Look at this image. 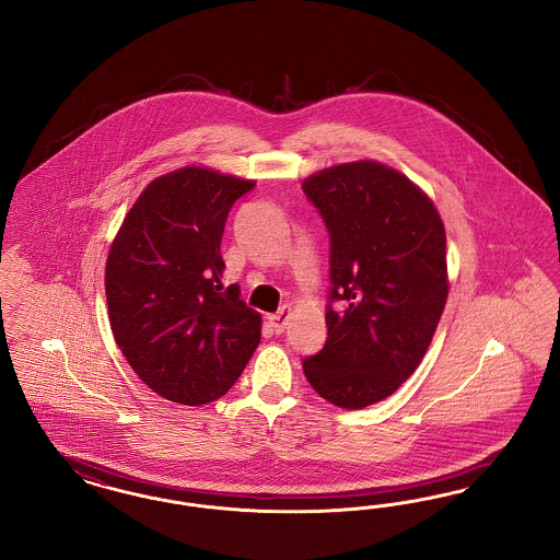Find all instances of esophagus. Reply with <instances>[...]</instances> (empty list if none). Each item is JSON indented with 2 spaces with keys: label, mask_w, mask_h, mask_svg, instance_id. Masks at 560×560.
<instances>
[{
  "label": "esophagus",
  "mask_w": 560,
  "mask_h": 560,
  "mask_svg": "<svg viewBox=\"0 0 560 560\" xmlns=\"http://www.w3.org/2000/svg\"><path fill=\"white\" fill-rule=\"evenodd\" d=\"M290 317V305H284L282 310L278 311V313H273L268 317V322H270L271 328L276 334H282L284 328H287V324H289Z\"/></svg>",
  "instance_id": "1"
}]
</instances>
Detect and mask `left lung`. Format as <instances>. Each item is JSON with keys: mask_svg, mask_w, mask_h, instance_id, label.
Listing matches in <instances>:
<instances>
[{"mask_svg": "<svg viewBox=\"0 0 560 560\" xmlns=\"http://www.w3.org/2000/svg\"><path fill=\"white\" fill-rule=\"evenodd\" d=\"M330 234L328 338L303 359L342 409L384 400L417 370L448 296L446 234L428 195L393 167L354 162L303 183Z\"/></svg>", "mask_w": 560, "mask_h": 560, "instance_id": "obj_1", "label": "left lung"}]
</instances>
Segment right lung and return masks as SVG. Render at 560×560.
I'll return each mask as SVG.
<instances>
[{"label":"right lung","instance_id":"obj_1","mask_svg":"<svg viewBox=\"0 0 560 560\" xmlns=\"http://www.w3.org/2000/svg\"><path fill=\"white\" fill-rule=\"evenodd\" d=\"M253 180L180 167L141 192L105 266L116 345L153 393L188 407L224 396L261 338V317L222 289L220 243Z\"/></svg>","mask_w":560,"mask_h":560}]
</instances>
